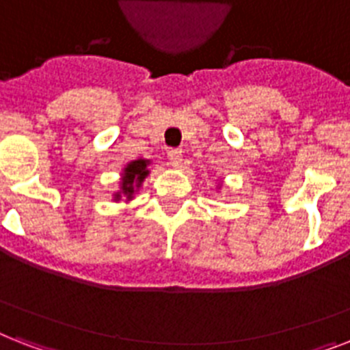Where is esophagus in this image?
Segmentation results:
<instances>
[{
    "mask_svg": "<svg viewBox=\"0 0 350 350\" xmlns=\"http://www.w3.org/2000/svg\"><path fill=\"white\" fill-rule=\"evenodd\" d=\"M167 160L172 167H180L181 165V160H183V154H181L180 149H170L167 152Z\"/></svg>",
    "mask_w": 350,
    "mask_h": 350,
    "instance_id": "34e87169",
    "label": "esophagus"
}]
</instances>
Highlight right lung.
Masks as SVG:
<instances>
[{
  "label": "right lung",
  "mask_w": 350,
  "mask_h": 350,
  "mask_svg": "<svg viewBox=\"0 0 350 350\" xmlns=\"http://www.w3.org/2000/svg\"><path fill=\"white\" fill-rule=\"evenodd\" d=\"M147 160H135L131 161L129 165L124 170V176H122V194L127 196V200H131V196L135 192V187H140L142 181L146 180V176L149 174L147 170ZM120 198V192L116 194V200Z\"/></svg>",
  "instance_id": "right-lung-1"
}]
</instances>
